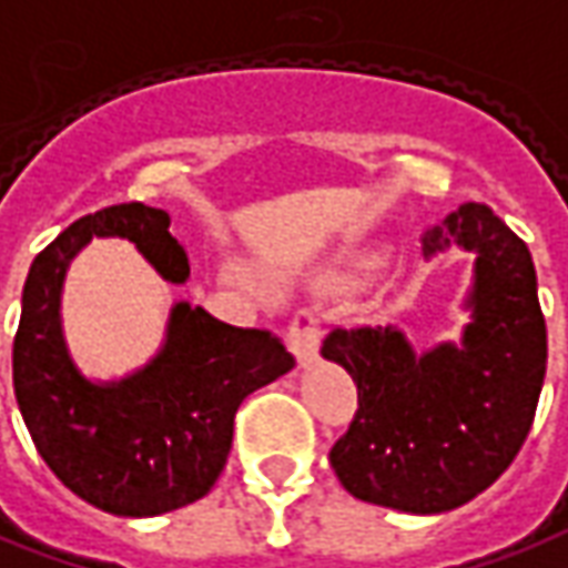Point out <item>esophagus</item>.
I'll return each instance as SVG.
<instances>
[{
  "mask_svg": "<svg viewBox=\"0 0 568 568\" xmlns=\"http://www.w3.org/2000/svg\"><path fill=\"white\" fill-rule=\"evenodd\" d=\"M288 351L295 354V361L301 366L316 364L320 357V320L314 311L301 307L298 314L292 316V326H288Z\"/></svg>",
  "mask_w": 568,
  "mask_h": 568,
  "instance_id": "esophagus-1",
  "label": "esophagus"
}]
</instances>
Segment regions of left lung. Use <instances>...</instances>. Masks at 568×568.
<instances>
[{"mask_svg":"<svg viewBox=\"0 0 568 568\" xmlns=\"http://www.w3.org/2000/svg\"><path fill=\"white\" fill-rule=\"evenodd\" d=\"M463 248L473 283L457 342L416 351L397 326L333 329L323 357L357 385L329 463L345 491L400 513H447L495 485L526 442L547 373V326L526 242L491 207L450 211L426 261Z\"/></svg>","mask_w":568,"mask_h":568,"instance_id":"1","label":"left lung"}]
</instances>
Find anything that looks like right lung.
<instances>
[{"label": "right lung", "mask_w": 568, "mask_h": 568, "mask_svg": "<svg viewBox=\"0 0 568 568\" xmlns=\"http://www.w3.org/2000/svg\"><path fill=\"white\" fill-rule=\"evenodd\" d=\"M111 235L130 239L161 280H189L168 211L130 202L73 220L30 264L11 376L45 466L92 507L139 519L180 510L214 488L239 404L285 376L295 357L264 329H239L173 301L149 364L121 379H90L64 338L61 292L73 257Z\"/></svg>", "instance_id": "add662e5"}]
</instances>
